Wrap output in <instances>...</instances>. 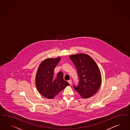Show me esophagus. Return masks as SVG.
<instances>
[{
	"label": "esophagus",
	"instance_id": "1",
	"mask_svg": "<svg viewBox=\"0 0 130 130\" xmlns=\"http://www.w3.org/2000/svg\"><path fill=\"white\" fill-rule=\"evenodd\" d=\"M68 82L69 84L70 85L72 84V80H68Z\"/></svg>",
	"mask_w": 130,
	"mask_h": 130
}]
</instances>
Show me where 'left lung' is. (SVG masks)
I'll return each mask as SVG.
<instances>
[{
    "mask_svg": "<svg viewBox=\"0 0 130 130\" xmlns=\"http://www.w3.org/2000/svg\"><path fill=\"white\" fill-rule=\"evenodd\" d=\"M74 64L78 74V85H74L75 91L82 98L86 99L93 96L100 87L102 77L100 71L93 58L85 54L69 56Z\"/></svg>",
    "mask_w": 130,
    "mask_h": 130,
    "instance_id": "8db88e82",
    "label": "left lung"
}]
</instances>
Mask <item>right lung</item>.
Returning <instances> with one entry per match:
<instances>
[{
  "label": "right lung",
  "instance_id": "obj_1",
  "mask_svg": "<svg viewBox=\"0 0 130 130\" xmlns=\"http://www.w3.org/2000/svg\"><path fill=\"white\" fill-rule=\"evenodd\" d=\"M60 59V57H57L44 60L37 69L36 85L41 95L48 99H53L67 86L70 85L63 80L62 72L54 76V71Z\"/></svg>",
  "mask_w": 130,
  "mask_h": 130
}]
</instances>
